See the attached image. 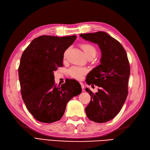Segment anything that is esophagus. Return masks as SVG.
I'll use <instances>...</instances> for the list:
<instances>
[{"label": "esophagus", "mask_w": 150, "mask_h": 150, "mask_svg": "<svg viewBox=\"0 0 150 150\" xmlns=\"http://www.w3.org/2000/svg\"><path fill=\"white\" fill-rule=\"evenodd\" d=\"M80 85H81V87H82V91H83V89H84V84L82 83V82H80Z\"/></svg>", "instance_id": "34e87169"}]
</instances>
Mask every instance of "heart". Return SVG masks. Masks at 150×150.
Returning a JSON list of instances; mask_svg holds the SVG:
<instances>
[{
  "label": "heart",
  "instance_id": "b5f03b06",
  "mask_svg": "<svg viewBox=\"0 0 150 150\" xmlns=\"http://www.w3.org/2000/svg\"><path fill=\"white\" fill-rule=\"evenodd\" d=\"M80 46H81V48L82 49L84 54H85L87 58L93 59L96 56L98 53L97 49L93 45L90 44H82ZM67 51H65L64 54V57L67 56ZM87 71L86 68L79 67H72L68 71V74L71 77L78 80L82 79L83 77V76L86 74Z\"/></svg>",
  "mask_w": 150,
  "mask_h": 150
}]
</instances>
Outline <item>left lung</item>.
Segmentation results:
<instances>
[{"instance_id": "obj_1", "label": "left lung", "mask_w": 150, "mask_h": 150, "mask_svg": "<svg viewBox=\"0 0 150 150\" xmlns=\"http://www.w3.org/2000/svg\"><path fill=\"white\" fill-rule=\"evenodd\" d=\"M80 36L99 45L101 51V64L87 76L88 85L97 86L94 94L89 89L91 99L85 110L89 120L104 123L113 119L120 112L128 95L130 65L122 44L104 32L82 33Z\"/></svg>"}]
</instances>
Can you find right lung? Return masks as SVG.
<instances>
[{
  "label": "right lung",
  "mask_w": 150,
  "mask_h": 150,
  "mask_svg": "<svg viewBox=\"0 0 150 150\" xmlns=\"http://www.w3.org/2000/svg\"><path fill=\"white\" fill-rule=\"evenodd\" d=\"M76 38L40 36L22 54L18 68L22 98L29 112L40 122L59 120L67 103L81 93L80 85H73L71 80L56 86L54 76V71L63 66L64 52Z\"/></svg>",
  "instance_id": "right-lung-1"
}]
</instances>
